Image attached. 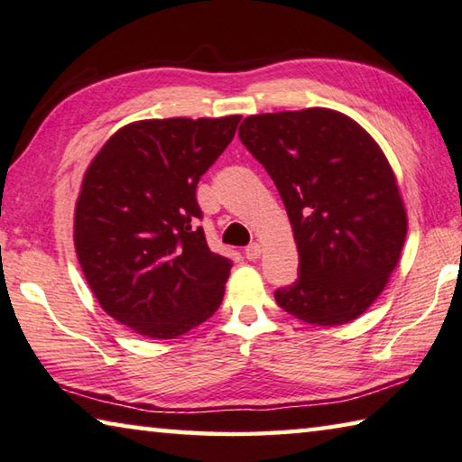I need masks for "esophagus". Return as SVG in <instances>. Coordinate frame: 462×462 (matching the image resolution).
<instances>
[{
	"label": "esophagus",
	"mask_w": 462,
	"mask_h": 462,
	"mask_svg": "<svg viewBox=\"0 0 462 462\" xmlns=\"http://www.w3.org/2000/svg\"><path fill=\"white\" fill-rule=\"evenodd\" d=\"M262 255V245L260 244H252L249 247H245V258L249 262H255Z\"/></svg>",
	"instance_id": "1"
}]
</instances>
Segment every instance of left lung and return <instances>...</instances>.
Here are the masks:
<instances>
[{"mask_svg":"<svg viewBox=\"0 0 462 462\" xmlns=\"http://www.w3.org/2000/svg\"><path fill=\"white\" fill-rule=\"evenodd\" d=\"M241 143L274 180L299 252L276 291L297 319L334 328L379 299L402 258L407 213L395 171L366 128L331 108L247 116Z\"/></svg>","mask_w":462,"mask_h":462,"instance_id":"obj_1","label":"left lung"}]
</instances>
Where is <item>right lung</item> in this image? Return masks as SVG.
Returning <instances> with one entry per match:
<instances>
[{
  "instance_id": "add662e5",
  "label": "right lung",
  "mask_w": 462,
  "mask_h": 462,
  "mask_svg": "<svg viewBox=\"0 0 462 462\" xmlns=\"http://www.w3.org/2000/svg\"><path fill=\"white\" fill-rule=\"evenodd\" d=\"M239 120H134L104 143L83 173L75 254L100 307L134 334L173 339L221 305L233 263L210 252L196 226V184Z\"/></svg>"
}]
</instances>
